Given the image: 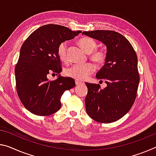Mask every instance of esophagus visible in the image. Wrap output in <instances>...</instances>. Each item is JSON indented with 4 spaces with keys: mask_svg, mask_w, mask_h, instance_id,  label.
Segmentation results:
<instances>
[{
    "mask_svg": "<svg viewBox=\"0 0 156 156\" xmlns=\"http://www.w3.org/2000/svg\"><path fill=\"white\" fill-rule=\"evenodd\" d=\"M83 83L80 82V81L76 80V85H83Z\"/></svg>",
    "mask_w": 156,
    "mask_h": 156,
    "instance_id": "obj_1",
    "label": "esophagus"
}]
</instances>
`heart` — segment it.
Instances as JSON below:
<instances>
[{"label": "heart", "mask_w": 156, "mask_h": 156, "mask_svg": "<svg viewBox=\"0 0 156 156\" xmlns=\"http://www.w3.org/2000/svg\"><path fill=\"white\" fill-rule=\"evenodd\" d=\"M79 44L86 53L90 54V59L98 65H102L105 62L106 54L103 51L96 50L97 43L94 39L91 37H84L80 39ZM67 46L66 41H63L58 46V53L61 60L66 61L67 60ZM95 67L91 63H86L84 65H73L66 68L65 74L67 77L72 78L77 80H83L88 77L89 75L94 72Z\"/></svg>", "instance_id": "heart-1"}]
</instances>
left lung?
Wrapping results in <instances>:
<instances>
[{
    "mask_svg": "<svg viewBox=\"0 0 156 156\" xmlns=\"http://www.w3.org/2000/svg\"><path fill=\"white\" fill-rule=\"evenodd\" d=\"M83 34L101 41L106 46L107 55L98 79H104L107 87L86 83V112L96 122L109 123L123 117L134 103L140 76L137 57L129 41L117 32L97 30Z\"/></svg>",
    "mask_w": 156,
    "mask_h": 156,
    "instance_id": "8db88e82",
    "label": "left lung"
}]
</instances>
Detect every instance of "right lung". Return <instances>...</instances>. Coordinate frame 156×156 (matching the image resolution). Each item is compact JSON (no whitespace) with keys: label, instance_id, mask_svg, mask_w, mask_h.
Returning <instances> with one entry per match:
<instances>
[{"label":"right lung","instance_id":"obj_1","mask_svg":"<svg viewBox=\"0 0 156 156\" xmlns=\"http://www.w3.org/2000/svg\"><path fill=\"white\" fill-rule=\"evenodd\" d=\"M80 33L60 25L47 24L34 30L23 42L14 72L19 99L30 112L38 116L56 112L61 107L63 93L76 86L72 78L59 75L51 81L47 75L61 72L58 46Z\"/></svg>","mask_w":156,"mask_h":156}]
</instances>
